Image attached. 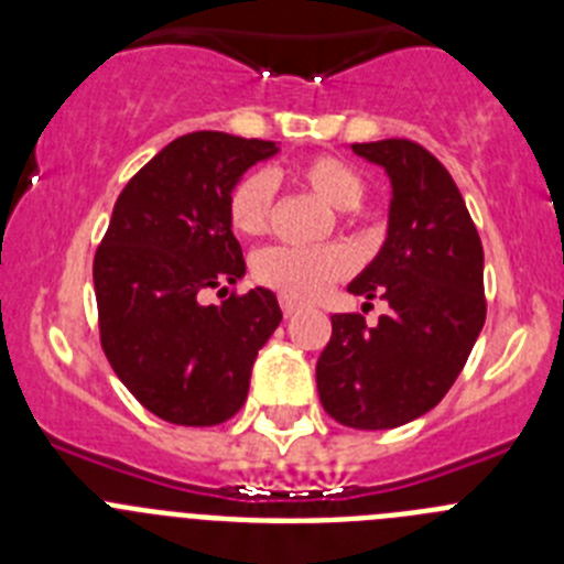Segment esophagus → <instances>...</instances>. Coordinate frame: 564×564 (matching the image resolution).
<instances>
[{"instance_id": "34e87169", "label": "esophagus", "mask_w": 564, "mask_h": 564, "mask_svg": "<svg viewBox=\"0 0 564 564\" xmlns=\"http://www.w3.org/2000/svg\"><path fill=\"white\" fill-rule=\"evenodd\" d=\"M279 305H282V313H285V316H296V313L302 311V305L291 296H279Z\"/></svg>"}]
</instances>
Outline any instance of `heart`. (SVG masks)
Wrapping results in <instances>:
<instances>
[{"label":"heart","instance_id":"b5f03b06","mask_svg":"<svg viewBox=\"0 0 564 564\" xmlns=\"http://www.w3.org/2000/svg\"><path fill=\"white\" fill-rule=\"evenodd\" d=\"M296 181L316 192L338 212H352L364 200V177L338 158H311L296 169ZM273 208V177L268 172H248L228 194V220L234 231L257 237L268 228ZM350 271V257L338 248H282L259 251L253 276L282 296L311 302L322 296L338 276Z\"/></svg>","mask_w":564,"mask_h":564}]
</instances>
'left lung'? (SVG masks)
Segmentation results:
<instances>
[{
	"label": "left lung",
	"mask_w": 564,
	"mask_h": 564,
	"mask_svg": "<svg viewBox=\"0 0 564 564\" xmlns=\"http://www.w3.org/2000/svg\"><path fill=\"white\" fill-rule=\"evenodd\" d=\"M392 186L387 239L347 291L387 299L367 327L358 313L330 316L316 364L327 415L352 430H395L426 415L460 376L486 322L482 246L460 188L435 154L401 138L352 143Z\"/></svg>",
	"instance_id": "obj_1"
}]
</instances>
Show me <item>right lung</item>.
I'll return each mask as SVG.
<instances>
[{"label":"right lung","instance_id":"right-lung-1","mask_svg":"<svg viewBox=\"0 0 564 564\" xmlns=\"http://www.w3.org/2000/svg\"><path fill=\"white\" fill-rule=\"evenodd\" d=\"M273 141L183 134L134 174L93 262L101 347L115 376L152 415L214 426L248 398L253 361L282 322L268 288L200 305L203 288L237 285L246 259L228 194L273 158Z\"/></svg>","mask_w":564,"mask_h":564}]
</instances>
